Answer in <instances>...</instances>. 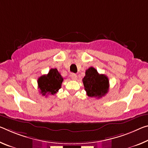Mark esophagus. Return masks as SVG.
<instances>
[{
  "instance_id": "esophagus-1",
  "label": "esophagus",
  "mask_w": 148,
  "mask_h": 148,
  "mask_svg": "<svg viewBox=\"0 0 148 148\" xmlns=\"http://www.w3.org/2000/svg\"><path fill=\"white\" fill-rule=\"evenodd\" d=\"M71 78L72 79H73V80H76L77 78H78V76H77V75L76 74L72 73L71 74Z\"/></svg>"
}]
</instances>
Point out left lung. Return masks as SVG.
<instances>
[{"label":"left lung","instance_id":"1","mask_svg":"<svg viewBox=\"0 0 148 148\" xmlns=\"http://www.w3.org/2000/svg\"><path fill=\"white\" fill-rule=\"evenodd\" d=\"M82 82L89 97L100 98L109 91V82L107 76L105 74H99L93 67L86 70Z\"/></svg>","mask_w":148,"mask_h":148}]
</instances>
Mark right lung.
Returning a JSON list of instances; mask_svg holds the SVG:
<instances>
[{"instance_id": "obj_1", "label": "right lung", "mask_w": 148, "mask_h": 148, "mask_svg": "<svg viewBox=\"0 0 148 148\" xmlns=\"http://www.w3.org/2000/svg\"><path fill=\"white\" fill-rule=\"evenodd\" d=\"M63 78L57 69H51L47 74L39 77L37 80L38 88L42 95H54L61 88Z\"/></svg>"}]
</instances>
